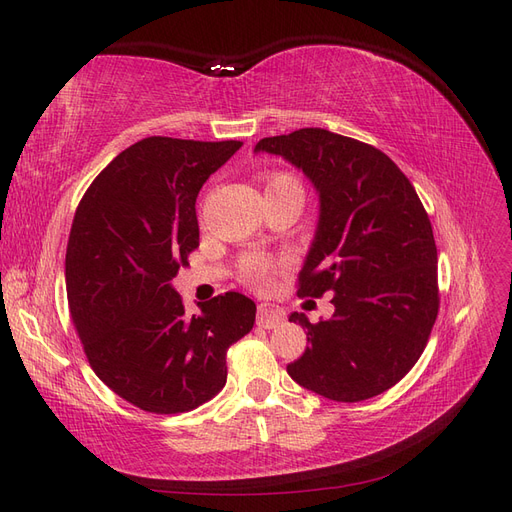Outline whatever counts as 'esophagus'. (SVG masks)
Segmentation results:
<instances>
[{"mask_svg": "<svg viewBox=\"0 0 512 512\" xmlns=\"http://www.w3.org/2000/svg\"><path fill=\"white\" fill-rule=\"evenodd\" d=\"M256 322H258V327L275 329V327H280V324L284 322V314H282V309H280V307L267 305V303H260V305H258V316H256Z\"/></svg>", "mask_w": 512, "mask_h": 512, "instance_id": "34e87169", "label": "esophagus"}]
</instances>
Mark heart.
Returning a JSON list of instances; mask_svg holds the SVG:
<instances>
[{
	"instance_id": "heart-1",
	"label": "heart",
	"mask_w": 512,
	"mask_h": 512,
	"mask_svg": "<svg viewBox=\"0 0 512 512\" xmlns=\"http://www.w3.org/2000/svg\"><path fill=\"white\" fill-rule=\"evenodd\" d=\"M286 183L297 185L288 175H273L269 179V188H273V185H286ZM273 271H275L273 260L265 256H247L241 262V282L254 290H262L271 282Z\"/></svg>"
}]
</instances>
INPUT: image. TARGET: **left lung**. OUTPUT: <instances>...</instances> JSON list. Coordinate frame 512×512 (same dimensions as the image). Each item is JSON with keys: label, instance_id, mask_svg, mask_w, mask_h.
Wrapping results in <instances>:
<instances>
[{"label": "left lung", "instance_id": "left-lung-1", "mask_svg": "<svg viewBox=\"0 0 512 512\" xmlns=\"http://www.w3.org/2000/svg\"><path fill=\"white\" fill-rule=\"evenodd\" d=\"M256 153L282 156L318 192V226L299 297L333 292V318L307 329L288 376L333 401L391 389L423 354L438 316V250L416 190L380 149L322 128L269 136Z\"/></svg>", "mask_w": 512, "mask_h": 512}]
</instances>
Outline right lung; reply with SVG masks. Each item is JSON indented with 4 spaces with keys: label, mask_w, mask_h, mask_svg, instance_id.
I'll use <instances>...</instances> for the list:
<instances>
[{
    "label": "right lung",
    "mask_w": 512,
    "mask_h": 512,
    "mask_svg": "<svg viewBox=\"0 0 512 512\" xmlns=\"http://www.w3.org/2000/svg\"><path fill=\"white\" fill-rule=\"evenodd\" d=\"M241 141L149 136L89 185L66 252L72 322L96 376L132 406L188 412L226 384L256 303L226 292L185 314L173 277L198 247L196 196Z\"/></svg>",
    "instance_id": "1"
}]
</instances>
